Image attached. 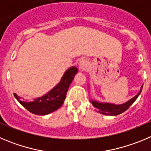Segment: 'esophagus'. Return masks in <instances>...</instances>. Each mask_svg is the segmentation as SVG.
Segmentation results:
<instances>
[{
    "label": "esophagus",
    "mask_w": 151,
    "mask_h": 151,
    "mask_svg": "<svg viewBox=\"0 0 151 151\" xmlns=\"http://www.w3.org/2000/svg\"><path fill=\"white\" fill-rule=\"evenodd\" d=\"M88 66V62L86 59H82L79 63V69L81 70H85Z\"/></svg>",
    "instance_id": "34e87169"
}]
</instances>
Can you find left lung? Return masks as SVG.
Returning <instances> with one entry per match:
<instances>
[{"label": "left lung", "mask_w": 151, "mask_h": 151, "mask_svg": "<svg viewBox=\"0 0 151 151\" xmlns=\"http://www.w3.org/2000/svg\"><path fill=\"white\" fill-rule=\"evenodd\" d=\"M142 88L143 85L141 87V90L139 92V93L136 96H134L129 101H127V103H124L121 105H114L111 104V103H99V102H96L94 100H91V103L93 106V107L96 109V111L101 113L103 114H106V115H111V116H115L118 115V114H121V113L124 112L125 111L129 109V106L132 104V103L136 100L138 96L142 92Z\"/></svg>", "instance_id": "1"}]
</instances>
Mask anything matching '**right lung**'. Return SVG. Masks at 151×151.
I'll list each match as a JSON object with an SVG mask.
<instances>
[{
    "label": "right lung",
    "instance_id": "add662e5",
    "mask_svg": "<svg viewBox=\"0 0 151 151\" xmlns=\"http://www.w3.org/2000/svg\"><path fill=\"white\" fill-rule=\"evenodd\" d=\"M77 72L78 69L76 67H70L65 72L60 82L53 89L42 97L34 99L32 102H24L21 100V97L16 93H14V96L21 105L33 114L45 115L52 113L58 110L63 105L69 87Z\"/></svg>",
    "mask_w": 151,
    "mask_h": 151
}]
</instances>
